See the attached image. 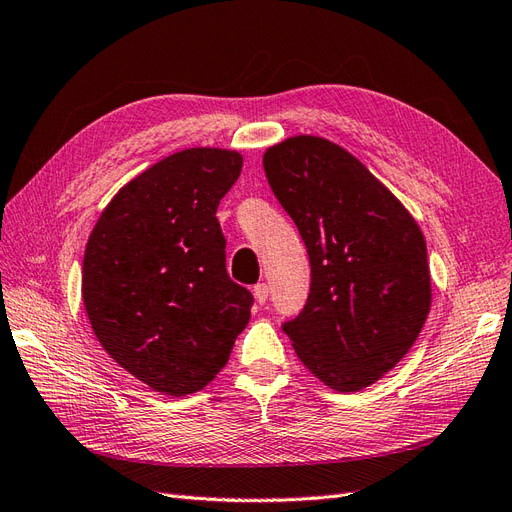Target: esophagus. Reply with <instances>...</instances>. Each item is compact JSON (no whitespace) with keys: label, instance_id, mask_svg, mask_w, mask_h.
I'll return each instance as SVG.
<instances>
[{"label":"esophagus","instance_id":"esophagus-1","mask_svg":"<svg viewBox=\"0 0 512 512\" xmlns=\"http://www.w3.org/2000/svg\"><path fill=\"white\" fill-rule=\"evenodd\" d=\"M254 299L262 305V303H267V299H269V286L267 284H256L254 286Z\"/></svg>","mask_w":512,"mask_h":512}]
</instances>
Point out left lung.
I'll return each mask as SVG.
<instances>
[{
    "mask_svg": "<svg viewBox=\"0 0 512 512\" xmlns=\"http://www.w3.org/2000/svg\"><path fill=\"white\" fill-rule=\"evenodd\" d=\"M262 164L312 265L307 303L284 331L322 384L363 391L404 359L429 316L423 230L378 177L327 138L290 136Z\"/></svg>",
    "mask_w": 512,
    "mask_h": 512,
    "instance_id": "obj_1",
    "label": "left lung"
}]
</instances>
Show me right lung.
Wrapping results in <instances>:
<instances>
[{"label":"right lung","instance_id":"1","mask_svg":"<svg viewBox=\"0 0 512 512\" xmlns=\"http://www.w3.org/2000/svg\"><path fill=\"white\" fill-rule=\"evenodd\" d=\"M235 149L190 147L136 175L104 207L83 258V305L111 359L149 389L215 380L252 316L226 273L215 211L241 175Z\"/></svg>","mask_w":512,"mask_h":512}]
</instances>
